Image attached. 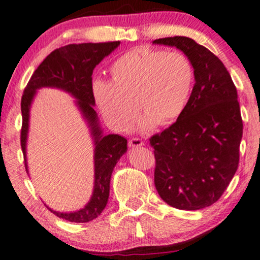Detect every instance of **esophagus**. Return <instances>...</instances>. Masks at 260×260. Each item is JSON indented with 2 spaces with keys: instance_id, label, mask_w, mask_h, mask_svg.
<instances>
[{
  "instance_id": "esophagus-1",
  "label": "esophagus",
  "mask_w": 260,
  "mask_h": 260,
  "mask_svg": "<svg viewBox=\"0 0 260 260\" xmlns=\"http://www.w3.org/2000/svg\"><path fill=\"white\" fill-rule=\"evenodd\" d=\"M129 146L130 147H142L143 146V141L141 139H137V137H134V139L129 140Z\"/></svg>"
}]
</instances>
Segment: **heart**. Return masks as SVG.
I'll return each mask as SVG.
<instances>
[{
    "instance_id": "heart-1",
    "label": "heart",
    "mask_w": 260,
    "mask_h": 260,
    "mask_svg": "<svg viewBox=\"0 0 260 260\" xmlns=\"http://www.w3.org/2000/svg\"><path fill=\"white\" fill-rule=\"evenodd\" d=\"M112 82L95 81L92 95L102 115L115 130L126 131L137 114L141 130L170 125L184 113L195 72L185 54L152 47L131 49L111 66Z\"/></svg>"
}]
</instances>
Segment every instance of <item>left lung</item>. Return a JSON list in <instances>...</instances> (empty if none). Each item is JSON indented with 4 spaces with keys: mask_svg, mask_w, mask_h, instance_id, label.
Segmentation results:
<instances>
[{
    "mask_svg": "<svg viewBox=\"0 0 260 260\" xmlns=\"http://www.w3.org/2000/svg\"><path fill=\"white\" fill-rule=\"evenodd\" d=\"M193 63L195 84L184 113L149 139L154 148V184L178 210H201L222 197L239 166L242 118L238 91L225 66L191 38L165 37Z\"/></svg>",
    "mask_w": 260,
    "mask_h": 260,
    "instance_id": "1",
    "label": "left lung"
}]
</instances>
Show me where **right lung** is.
I'll return each mask as SVG.
<instances>
[{
    "mask_svg": "<svg viewBox=\"0 0 260 260\" xmlns=\"http://www.w3.org/2000/svg\"><path fill=\"white\" fill-rule=\"evenodd\" d=\"M119 44V41L104 42V43L69 44V46L55 49L37 67L22 94L20 143L26 172L28 118H30L32 100L36 95L37 89L49 86V88H57L70 92L73 98L77 99L76 104L90 126L95 146V181L90 201L79 211L70 213L56 212L48 207L59 218L66 219L69 222L86 223L101 214L110 197L112 172L118 160L127 149V141L125 137L114 135V134L106 136L102 135L98 114L94 110L95 99L92 95V71L96 65H99L105 56L110 55Z\"/></svg>",
    "mask_w": 260,
    "mask_h": 260,
    "instance_id": "add662e5",
    "label": "right lung"
}]
</instances>
